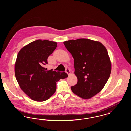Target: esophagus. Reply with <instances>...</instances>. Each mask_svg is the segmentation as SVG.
Here are the masks:
<instances>
[{
  "label": "esophagus",
  "instance_id": "obj_1",
  "mask_svg": "<svg viewBox=\"0 0 131 131\" xmlns=\"http://www.w3.org/2000/svg\"><path fill=\"white\" fill-rule=\"evenodd\" d=\"M65 72H66V73L68 75L70 74V69H69L68 68H66Z\"/></svg>",
  "mask_w": 131,
  "mask_h": 131
}]
</instances>
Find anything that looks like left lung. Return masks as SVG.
I'll return each instance as SVG.
<instances>
[{
  "label": "left lung",
  "mask_w": 131,
  "mask_h": 131,
  "mask_svg": "<svg viewBox=\"0 0 131 131\" xmlns=\"http://www.w3.org/2000/svg\"><path fill=\"white\" fill-rule=\"evenodd\" d=\"M64 44L74 59L78 82L72 91L83 99L98 93L108 81L111 63L107 51L99 42L87 39L72 40Z\"/></svg>",
  "instance_id": "8db88e82"
}]
</instances>
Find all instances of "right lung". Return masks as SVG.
<instances>
[{
	"instance_id": "add662e5",
	"label": "right lung",
	"mask_w": 131,
	"mask_h": 131,
	"mask_svg": "<svg viewBox=\"0 0 131 131\" xmlns=\"http://www.w3.org/2000/svg\"><path fill=\"white\" fill-rule=\"evenodd\" d=\"M57 43L38 40L23 47L15 63L16 78L22 90L32 100H48L56 90V82L68 77L64 72L46 71L44 65L56 49Z\"/></svg>"
}]
</instances>
